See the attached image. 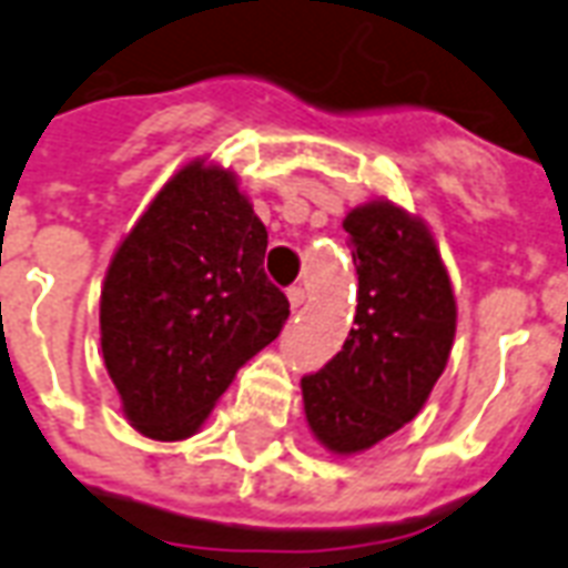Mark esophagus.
I'll return each instance as SVG.
<instances>
[{
	"instance_id": "esophagus-1",
	"label": "esophagus",
	"mask_w": 568,
	"mask_h": 568,
	"mask_svg": "<svg viewBox=\"0 0 568 568\" xmlns=\"http://www.w3.org/2000/svg\"><path fill=\"white\" fill-rule=\"evenodd\" d=\"M303 301H306V292H303L301 285H292V288H288V303H292V310H294V313H297V310H301Z\"/></svg>"
}]
</instances>
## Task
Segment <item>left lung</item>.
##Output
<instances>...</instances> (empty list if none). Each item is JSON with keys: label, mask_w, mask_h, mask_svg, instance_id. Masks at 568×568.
Returning a JSON list of instances; mask_svg holds the SVG:
<instances>
[{"label": "left lung", "mask_w": 568, "mask_h": 568, "mask_svg": "<svg viewBox=\"0 0 568 568\" xmlns=\"http://www.w3.org/2000/svg\"><path fill=\"white\" fill-rule=\"evenodd\" d=\"M348 232L357 265V313L342 352L303 375L313 435L336 456L375 447L426 405L449 361L456 297L435 237L393 202L354 207Z\"/></svg>", "instance_id": "1"}]
</instances>
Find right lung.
<instances>
[{
  "label": "right lung",
  "instance_id": "add662e5",
  "mask_svg": "<svg viewBox=\"0 0 568 568\" xmlns=\"http://www.w3.org/2000/svg\"><path fill=\"white\" fill-rule=\"evenodd\" d=\"M267 229L235 175L193 160L115 250L101 292L103 363L130 426L190 438L235 372L280 336L288 301L265 274Z\"/></svg>",
  "mask_w": 568,
  "mask_h": 568
}]
</instances>
